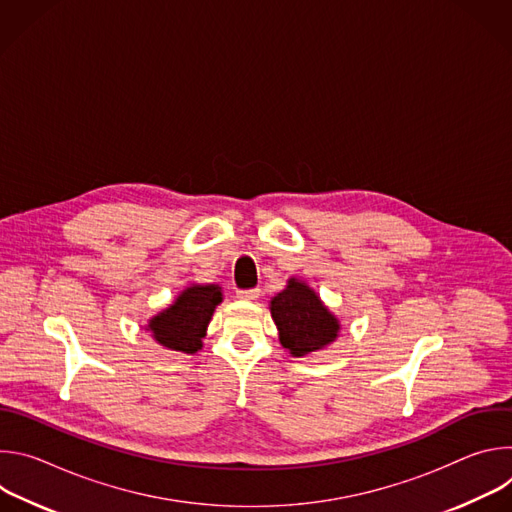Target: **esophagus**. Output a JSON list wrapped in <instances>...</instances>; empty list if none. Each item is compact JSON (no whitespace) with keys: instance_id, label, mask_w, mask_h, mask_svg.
I'll return each instance as SVG.
<instances>
[{"instance_id":"34e87169","label":"esophagus","mask_w":512,"mask_h":512,"mask_svg":"<svg viewBox=\"0 0 512 512\" xmlns=\"http://www.w3.org/2000/svg\"><path fill=\"white\" fill-rule=\"evenodd\" d=\"M259 294H261V289H259V287L237 289V298H241V300H255V298H259Z\"/></svg>"}]
</instances>
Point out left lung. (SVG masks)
Listing matches in <instances>:
<instances>
[{
	"instance_id": "1",
	"label": "left lung",
	"mask_w": 512,
	"mask_h": 512,
	"mask_svg": "<svg viewBox=\"0 0 512 512\" xmlns=\"http://www.w3.org/2000/svg\"><path fill=\"white\" fill-rule=\"evenodd\" d=\"M271 316L279 328L283 348L294 356L324 348L340 330L338 320L322 306L314 291L296 279L271 300Z\"/></svg>"
}]
</instances>
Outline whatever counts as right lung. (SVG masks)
I'll return each instance as SVG.
<instances>
[{"label":"right lung","mask_w":512,"mask_h":512,"mask_svg":"<svg viewBox=\"0 0 512 512\" xmlns=\"http://www.w3.org/2000/svg\"><path fill=\"white\" fill-rule=\"evenodd\" d=\"M221 300V287L192 285L182 291L174 306L152 318L150 330L162 346L194 354L200 350L204 330Z\"/></svg>","instance_id":"right-lung-1"}]
</instances>
